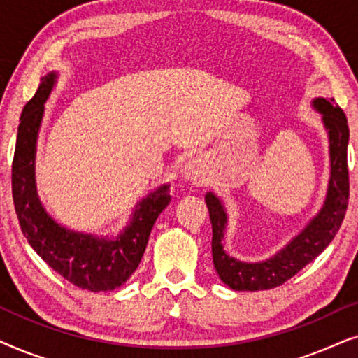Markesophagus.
<instances>
[{
    "mask_svg": "<svg viewBox=\"0 0 358 358\" xmlns=\"http://www.w3.org/2000/svg\"><path fill=\"white\" fill-rule=\"evenodd\" d=\"M184 179L192 180L195 184H203L207 173H205V161L202 158H194L185 163L182 171Z\"/></svg>",
    "mask_w": 358,
    "mask_h": 358,
    "instance_id": "1",
    "label": "esophagus"
}]
</instances>
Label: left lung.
<instances>
[{
    "mask_svg": "<svg viewBox=\"0 0 358 358\" xmlns=\"http://www.w3.org/2000/svg\"><path fill=\"white\" fill-rule=\"evenodd\" d=\"M313 107L322 115V124L329 136L331 176L326 200L317 215L300 234H296L275 256L262 262H241L223 249L228 217L223 202L213 192L205 194L210 222H212V254L218 277L229 288L239 292H257L275 288L316 259L339 231L349 202V169H347V145L349 125L347 117L334 99L317 97Z\"/></svg>",
    "mask_w": 358,
    "mask_h": 358,
    "instance_id": "8db88e82",
    "label": "left lung"
}]
</instances>
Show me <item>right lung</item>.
Wrapping results in <instances>:
<instances>
[{"mask_svg": "<svg viewBox=\"0 0 358 358\" xmlns=\"http://www.w3.org/2000/svg\"><path fill=\"white\" fill-rule=\"evenodd\" d=\"M57 73L41 85L24 106L13 159V200L24 236L34 251L73 285L107 292L124 285L136 271L148 244L151 228L171 202L169 185H161L135 205L130 223L117 238H97L57 223L43 208L36 187V148L43 104L57 83Z\"/></svg>", "mask_w": 358, "mask_h": 358, "instance_id": "1", "label": "right lung"}]
</instances>
